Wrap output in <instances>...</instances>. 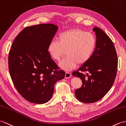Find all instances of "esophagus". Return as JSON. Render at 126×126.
I'll return each instance as SVG.
<instances>
[{
    "mask_svg": "<svg viewBox=\"0 0 126 126\" xmlns=\"http://www.w3.org/2000/svg\"><path fill=\"white\" fill-rule=\"evenodd\" d=\"M70 76H71V74L69 73H68V72H66L65 73V78L66 79H68V78H70Z\"/></svg>",
    "mask_w": 126,
    "mask_h": 126,
    "instance_id": "1",
    "label": "esophagus"
}]
</instances>
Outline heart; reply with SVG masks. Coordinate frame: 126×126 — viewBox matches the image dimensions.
Instances as JSON below:
<instances>
[{"mask_svg":"<svg viewBox=\"0 0 126 126\" xmlns=\"http://www.w3.org/2000/svg\"><path fill=\"white\" fill-rule=\"evenodd\" d=\"M96 40L93 33L79 29H73L61 32L57 40H52L47 51L54 60L58 61L65 52L66 57L59 63L60 68L67 71L83 65L90 59L94 51Z\"/></svg>","mask_w":126,"mask_h":126,"instance_id":"heart-1","label":"heart"}]
</instances>
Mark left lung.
<instances>
[{
    "mask_svg": "<svg viewBox=\"0 0 126 126\" xmlns=\"http://www.w3.org/2000/svg\"><path fill=\"white\" fill-rule=\"evenodd\" d=\"M93 32L96 35V45L90 59L72 75L82 81L81 88L75 91L81 102L93 103L108 93L114 83L118 67V57L113 42L98 27Z\"/></svg>",
    "mask_w": 126,
    "mask_h": 126,
    "instance_id": "8db88e82",
    "label": "left lung"
}]
</instances>
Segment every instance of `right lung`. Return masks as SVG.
<instances>
[{
    "label": "right lung",
    "instance_id": "add662e5",
    "mask_svg": "<svg viewBox=\"0 0 126 126\" xmlns=\"http://www.w3.org/2000/svg\"><path fill=\"white\" fill-rule=\"evenodd\" d=\"M58 26L40 24L27 27L14 40L8 54V68L17 91L24 99L35 104L50 100L56 83L65 73L58 69L47 51Z\"/></svg>",
    "mask_w": 126,
    "mask_h": 126
}]
</instances>
